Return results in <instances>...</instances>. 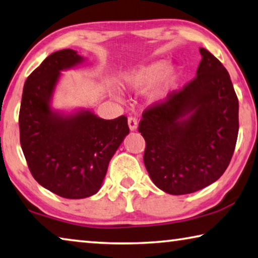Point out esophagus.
Here are the masks:
<instances>
[{"label": "esophagus", "mask_w": 258, "mask_h": 258, "mask_svg": "<svg viewBox=\"0 0 258 258\" xmlns=\"http://www.w3.org/2000/svg\"><path fill=\"white\" fill-rule=\"evenodd\" d=\"M128 126H130V130L131 131H134L137 130L138 127V119L136 117H128Z\"/></svg>", "instance_id": "esophagus-1"}]
</instances>
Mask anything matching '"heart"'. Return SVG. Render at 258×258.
Returning a JSON list of instances; mask_svg holds the SVG:
<instances>
[{"mask_svg": "<svg viewBox=\"0 0 258 258\" xmlns=\"http://www.w3.org/2000/svg\"><path fill=\"white\" fill-rule=\"evenodd\" d=\"M170 63L165 59L155 60V62L144 65L130 72L126 77V86L132 91L144 92L154 86L165 76V73L169 71ZM177 79V73H170L167 78V84H172ZM163 96L162 91H157L153 95L154 100H158Z\"/></svg>", "mask_w": 258, "mask_h": 258, "instance_id": "heart-1", "label": "heart"}]
</instances>
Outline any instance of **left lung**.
Returning a JSON list of instances; mask_svg holds the SVG:
<instances>
[{"mask_svg": "<svg viewBox=\"0 0 258 258\" xmlns=\"http://www.w3.org/2000/svg\"><path fill=\"white\" fill-rule=\"evenodd\" d=\"M200 52L196 77L150 104L139 122L146 169L172 195L194 193L222 177L238 139L239 101L230 75L207 49Z\"/></svg>", "mask_w": 258, "mask_h": 258, "instance_id": "obj_1", "label": "left lung"}]
</instances>
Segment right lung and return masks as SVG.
Returning a JSON list of instances; mask_svg holds the SVG:
<instances>
[{"label":"right lung","instance_id":"1","mask_svg":"<svg viewBox=\"0 0 258 258\" xmlns=\"http://www.w3.org/2000/svg\"><path fill=\"white\" fill-rule=\"evenodd\" d=\"M83 62L72 49L52 52L27 77L19 110V138L28 169L41 186L65 199L95 194L113 154L130 132L127 117L102 119L91 111L62 116L50 97L59 71Z\"/></svg>","mask_w":258,"mask_h":258}]
</instances>
